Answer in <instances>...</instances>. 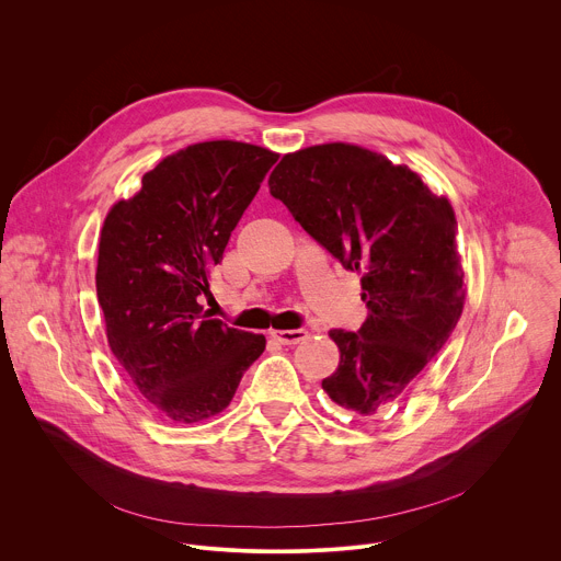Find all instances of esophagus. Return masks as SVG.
Wrapping results in <instances>:
<instances>
[{
  "label": "esophagus",
  "mask_w": 561,
  "mask_h": 561,
  "mask_svg": "<svg viewBox=\"0 0 561 561\" xmlns=\"http://www.w3.org/2000/svg\"><path fill=\"white\" fill-rule=\"evenodd\" d=\"M271 334H273V339H275L277 343H282V345H295V343H299V341L306 339V330H275V332H271Z\"/></svg>",
  "instance_id": "esophagus-1"
}]
</instances>
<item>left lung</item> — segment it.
<instances>
[{
	"label": "left lung",
	"mask_w": 561,
	"mask_h": 561,
	"mask_svg": "<svg viewBox=\"0 0 561 561\" xmlns=\"http://www.w3.org/2000/svg\"><path fill=\"white\" fill-rule=\"evenodd\" d=\"M268 190L343 268L363 275L367 317L356 332L330 330L341 360L321 388L336 405L375 419L401 399L462 314L454 209L408 164L345 142L284 156Z\"/></svg>",
	"instance_id": "8db88e82"
}]
</instances>
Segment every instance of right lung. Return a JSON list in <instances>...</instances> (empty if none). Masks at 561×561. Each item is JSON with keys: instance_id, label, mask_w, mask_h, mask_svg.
Masks as SVG:
<instances>
[{"instance_id": "right-lung-1", "label": "right lung", "mask_w": 561, "mask_h": 561, "mask_svg": "<svg viewBox=\"0 0 561 561\" xmlns=\"http://www.w3.org/2000/svg\"><path fill=\"white\" fill-rule=\"evenodd\" d=\"M277 153L211 140L167 156L140 192L105 218L96 295L125 377L167 421L201 423L233 399L264 352V334L203 312L209 268L255 198Z\"/></svg>"}]
</instances>
